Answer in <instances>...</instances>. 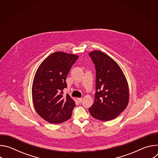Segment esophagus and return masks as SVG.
I'll use <instances>...</instances> for the list:
<instances>
[{"label": "esophagus", "instance_id": "34e87169", "mask_svg": "<svg viewBox=\"0 0 158 158\" xmlns=\"http://www.w3.org/2000/svg\"><path fill=\"white\" fill-rule=\"evenodd\" d=\"M77 101H78L79 103H81V102L82 101L83 99H82V98H77Z\"/></svg>", "mask_w": 158, "mask_h": 158}]
</instances>
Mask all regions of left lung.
Returning <instances> with one entry per match:
<instances>
[{
    "label": "left lung",
    "mask_w": 158,
    "mask_h": 158,
    "mask_svg": "<svg viewBox=\"0 0 158 158\" xmlns=\"http://www.w3.org/2000/svg\"><path fill=\"white\" fill-rule=\"evenodd\" d=\"M89 54L95 64L96 90L94 102L89 111L94 118L110 121L127 106V81L119 65L108 55L100 51H94Z\"/></svg>",
    "instance_id": "obj_1"
}]
</instances>
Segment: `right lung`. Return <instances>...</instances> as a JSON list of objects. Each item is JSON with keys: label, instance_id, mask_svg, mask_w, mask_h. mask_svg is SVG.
<instances>
[{"label": "right lung", "instance_id": "obj_1", "mask_svg": "<svg viewBox=\"0 0 158 158\" xmlns=\"http://www.w3.org/2000/svg\"><path fill=\"white\" fill-rule=\"evenodd\" d=\"M78 57L54 52L44 60L35 73L32 88L34 106L37 114L50 123H63L72 116L75 102L68 94L62 93L67 87V76Z\"/></svg>", "mask_w": 158, "mask_h": 158}]
</instances>
